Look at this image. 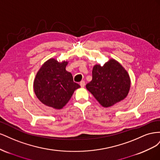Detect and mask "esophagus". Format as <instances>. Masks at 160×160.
<instances>
[{"mask_svg": "<svg viewBox=\"0 0 160 160\" xmlns=\"http://www.w3.org/2000/svg\"><path fill=\"white\" fill-rule=\"evenodd\" d=\"M80 85H81V88H84L85 85V81H81L80 82Z\"/></svg>", "mask_w": 160, "mask_h": 160, "instance_id": "obj_1", "label": "esophagus"}]
</instances>
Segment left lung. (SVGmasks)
<instances>
[{
	"instance_id": "left-lung-1",
	"label": "left lung",
	"mask_w": 160,
	"mask_h": 160,
	"mask_svg": "<svg viewBox=\"0 0 160 160\" xmlns=\"http://www.w3.org/2000/svg\"><path fill=\"white\" fill-rule=\"evenodd\" d=\"M92 77L86 88L103 107H111L128 96L130 77L128 72L115 59H110L103 66L94 65Z\"/></svg>"
}]
</instances>
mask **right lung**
I'll return each mask as SVG.
<instances>
[{
  "mask_svg": "<svg viewBox=\"0 0 160 160\" xmlns=\"http://www.w3.org/2000/svg\"><path fill=\"white\" fill-rule=\"evenodd\" d=\"M67 64V61L59 62L51 58L42 65L34 79L33 89L37 98L53 109H62L80 88L73 81L71 72L66 71Z\"/></svg>",
  "mask_w": 160,
  "mask_h": 160,
  "instance_id": "obj_1",
  "label": "right lung"
}]
</instances>
